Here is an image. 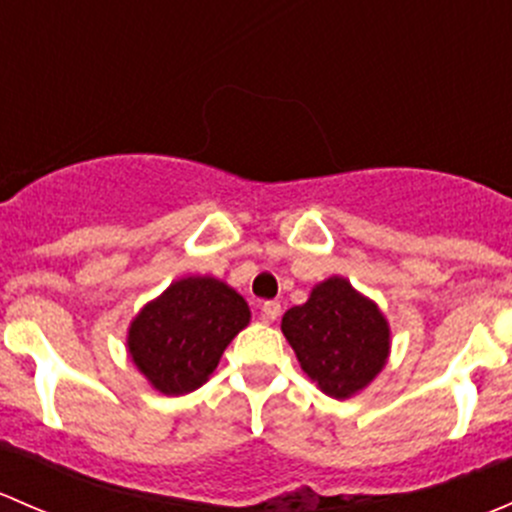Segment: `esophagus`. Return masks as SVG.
I'll list each match as a JSON object with an SVG mask.
<instances>
[{
	"label": "esophagus",
	"mask_w": 512,
	"mask_h": 512,
	"mask_svg": "<svg viewBox=\"0 0 512 512\" xmlns=\"http://www.w3.org/2000/svg\"><path fill=\"white\" fill-rule=\"evenodd\" d=\"M280 302H275V299H270V302H262V319L265 322H275L277 317H280Z\"/></svg>",
	"instance_id": "34e87169"
}]
</instances>
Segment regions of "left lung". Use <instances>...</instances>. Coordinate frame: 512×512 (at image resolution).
<instances>
[{
  "mask_svg": "<svg viewBox=\"0 0 512 512\" xmlns=\"http://www.w3.org/2000/svg\"><path fill=\"white\" fill-rule=\"evenodd\" d=\"M282 334L304 374L332 399H349L386 366L391 329L381 309L344 277H329L299 307L287 309Z\"/></svg>",
  "mask_w": 512,
  "mask_h": 512,
  "instance_id": "obj_1",
  "label": "left lung"
}]
</instances>
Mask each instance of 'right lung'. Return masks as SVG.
<instances>
[{
	"label": "right lung",
	"instance_id": "1",
	"mask_svg": "<svg viewBox=\"0 0 512 512\" xmlns=\"http://www.w3.org/2000/svg\"><path fill=\"white\" fill-rule=\"evenodd\" d=\"M250 324L245 299L215 277H183L128 327V354L151 386L183 396L203 386L227 344Z\"/></svg>",
	"mask_w": 512,
	"mask_h": 512
}]
</instances>
